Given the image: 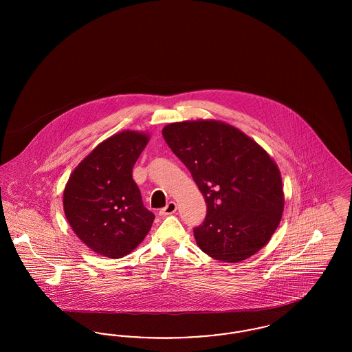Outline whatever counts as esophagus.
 Wrapping results in <instances>:
<instances>
[{
  "mask_svg": "<svg viewBox=\"0 0 352 352\" xmlns=\"http://www.w3.org/2000/svg\"><path fill=\"white\" fill-rule=\"evenodd\" d=\"M175 211H177V204H175V201H168V204H166L164 208L160 210V215H161V217H166V215L174 214Z\"/></svg>",
  "mask_w": 352,
  "mask_h": 352,
  "instance_id": "obj_1",
  "label": "esophagus"
}]
</instances>
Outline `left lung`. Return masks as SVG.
Wrapping results in <instances>:
<instances>
[{
	"instance_id": "8db88e82",
	"label": "left lung",
	"mask_w": 352,
	"mask_h": 352,
	"mask_svg": "<svg viewBox=\"0 0 352 352\" xmlns=\"http://www.w3.org/2000/svg\"><path fill=\"white\" fill-rule=\"evenodd\" d=\"M162 134L207 203L204 221L194 228L201 251L219 261L239 263L267 245L285 203L281 174L268 153L215 120L173 122Z\"/></svg>"
}]
</instances>
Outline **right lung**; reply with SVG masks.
Wrapping results in <instances>:
<instances>
[{"label": "right lung", "mask_w": 352, "mask_h": 352, "mask_svg": "<svg viewBox=\"0 0 352 352\" xmlns=\"http://www.w3.org/2000/svg\"><path fill=\"white\" fill-rule=\"evenodd\" d=\"M149 135L124 131L99 144L69 175L63 207L71 228L98 254L120 258L151 231L154 214L145 208L132 177Z\"/></svg>", "instance_id": "add662e5"}]
</instances>
